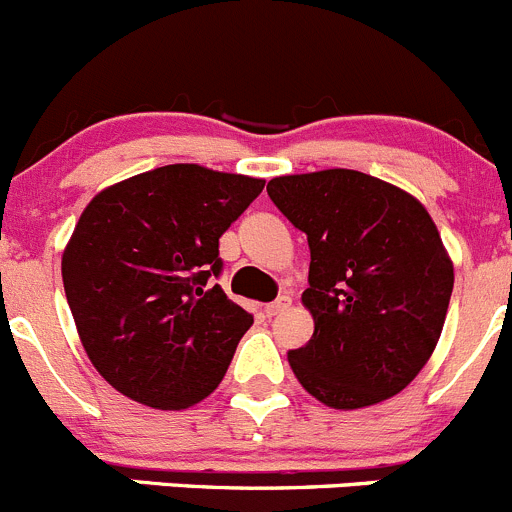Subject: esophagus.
<instances>
[{
  "instance_id": "1",
  "label": "esophagus",
  "mask_w": 512,
  "mask_h": 512,
  "mask_svg": "<svg viewBox=\"0 0 512 512\" xmlns=\"http://www.w3.org/2000/svg\"><path fill=\"white\" fill-rule=\"evenodd\" d=\"M288 308H290V298H288V295H280L275 303L265 305V315H267V318H275V315L283 313V310H288Z\"/></svg>"
}]
</instances>
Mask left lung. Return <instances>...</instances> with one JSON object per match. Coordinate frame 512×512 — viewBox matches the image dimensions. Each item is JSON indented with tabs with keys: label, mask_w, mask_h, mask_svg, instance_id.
Masks as SVG:
<instances>
[{
	"label": "left lung",
	"mask_w": 512,
	"mask_h": 512,
	"mask_svg": "<svg viewBox=\"0 0 512 512\" xmlns=\"http://www.w3.org/2000/svg\"><path fill=\"white\" fill-rule=\"evenodd\" d=\"M267 194L310 247L303 305L315 331L288 353L293 374L333 409L399 394L432 356L455 285L429 212L353 169L278 176Z\"/></svg>",
	"instance_id": "obj_1"
}]
</instances>
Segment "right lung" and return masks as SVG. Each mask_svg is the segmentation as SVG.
<instances>
[{
    "instance_id": "right-lung-1",
    "label": "right lung",
    "mask_w": 512,
    "mask_h": 512,
    "mask_svg": "<svg viewBox=\"0 0 512 512\" xmlns=\"http://www.w3.org/2000/svg\"><path fill=\"white\" fill-rule=\"evenodd\" d=\"M265 181L171 164L95 194L62 252L85 353L108 384L154 409H189L219 386L252 315L212 278L219 237Z\"/></svg>"
}]
</instances>
